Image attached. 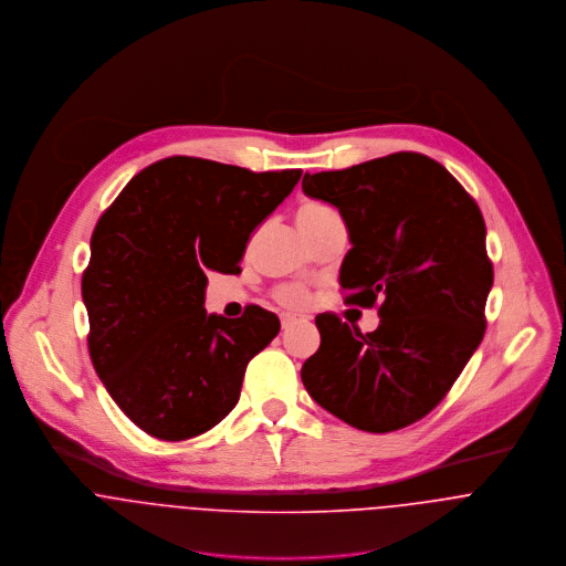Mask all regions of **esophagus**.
Segmentation results:
<instances>
[{
	"mask_svg": "<svg viewBox=\"0 0 566 566\" xmlns=\"http://www.w3.org/2000/svg\"><path fill=\"white\" fill-rule=\"evenodd\" d=\"M300 321H302V318H297V316H293V314H284V316H282V327L289 329V327H293V325L300 323Z\"/></svg>",
	"mask_w": 566,
	"mask_h": 566,
	"instance_id": "1",
	"label": "esophagus"
}]
</instances>
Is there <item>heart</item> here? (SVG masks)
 Segmentation results:
<instances>
[{
    "label": "heart",
    "mask_w": 566,
    "mask_h": 566,
    "mask_svg": "<svg viewBox=\"0 0 566 566\" xmlns=\"http://www.w3.org/2000/svg\"><path fill=\"white\" fill-rule=\"evenodd\" d=\"M332 214H336V212L327 203H323V201H306L297 210V223L318 221V219H325V217H332ZM275 300L282 306L297 311V308H304L308 304V293L302 286L289 284V286H282V289L275 291Z\"/></svg>",
    "instance_id": "heart-1"
}]
</instances>
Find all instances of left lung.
I'll return each instance as SVG.
<instances>
[{
  "mask_svg": "<svg viewBox=\"0 0 566 566\" xmlns=\"http://www.w3.org/2000/svg\"><path fill=\"white\" fill-rule=\"evenodd\" d=\"M302 189L347 226L338 277L347 304L379 314L367 334L316 314L321 345L302 381L352 428L401 430L439 406L484 338L493 286L484 217L440 163L415 151L306 174Z\"/></svg>",
  "mask_w": 566,
  "mask_h": 566,
  "instance_id": "8db88e82",
  "label": "left lung"
}]
</instances>
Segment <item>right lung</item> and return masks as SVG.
I'll use <instances>...</instances> for the list:
<instances>
[{
	"mask_svg": "<svg viewBox=\"0 0 566 566\" xmlns=\"http://www.w3.org/2000/svg\"><path fill=\"white\" fill-rule=\"evenodd\" d=\"M300 178L171 156L136 174L99 217L82 273L88 354L149 437L214 428L237 406L248 363L277 336L280 318L260 306L239 318L206 313V273H241L253 230Z\"/></svg>",
	"mask_w": 566,
	"mask_h": 566,
	"instance_id": "right-lung-1",
	"label": "right lung"
}]
</instances>
